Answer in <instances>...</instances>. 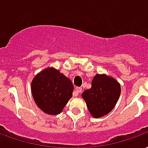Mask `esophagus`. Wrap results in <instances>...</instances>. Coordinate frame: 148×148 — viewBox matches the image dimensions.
Segmentation results:
<instances>
[{"label": "esophagus", "mask_w": 148, "mask_h": 148, "mask_svg": "<svg viewBox=\"0 0 148 148\" xmlns=\"http://www.w3.org/2000/svg\"><path fill=\"white\" fill-rule=\"evenodd\" d=\"M82 88H80V87H77V88H75V90L74 91V92H73V96H77L79 95V93L82 92Z\"/></svg>", "instance_id": "esophagus-1"}]
</instances>
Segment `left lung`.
<instances>
[{
    "instance_id": "1",
    "label": "left lung",
    "mask_w": 148,
    "mask_h": 148,
    "mask_svg": "<svg viewBox=\"0 0 148 148\" xmlns=\"http://www.w3.org/2000/svg\"><path fill=\"white\" fill-rule=\"evenodd\" d=\"M121 94V86L112 77L96 74L92 81V87L83 92L89 112L95 118L107 114L114 108Z\"/></svg>"
}]
</instances>
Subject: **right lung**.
<instances>
[{
	"label": "right lung",
	"instance_id": "obj_1",
	"mask_svg": "<svg viewBox=\"0 0 148 148\" xmlns=\"http://www.w3.org/2000/svg\"><path fill=\"white\" fill-rule=\"evenodd\" d=\"M74 85L68 77L53 68L41 71L31 83V91L38 108L49 114H59L71 97Z\"/></svg>",
	"mask_w": 148,
	"mask_h": 148
}]
</instances>
